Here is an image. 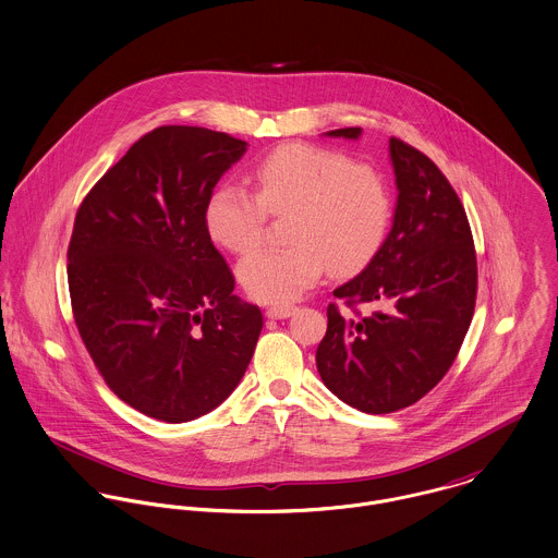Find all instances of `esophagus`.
<instances>
[{"label": "esophagus", "instance_id": "esophagus-1", "mask_svg": "<svg viewBox=\"0 0 558 558\" xmlns=\"http://www.w3.org/2000/svg\"><path fill=\"white\" fill-rule=\"evenodd\" d=\"M292 314H296L294 305H272L266 310V316L270 319L290 318Z\"/></svg>", "mask_w": 558, "mask_h": 558}]
</instances>
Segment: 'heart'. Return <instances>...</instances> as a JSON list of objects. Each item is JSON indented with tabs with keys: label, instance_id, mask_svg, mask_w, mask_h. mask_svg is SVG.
I'll return each mask as SVG.
<instances>
[{
	"label": "heart",
	"instance_id": "1",
	"mask_svg": "<svg viewBox=\"0 0 558 558\" xmlns=\"http://www.w3.org/2000/svg\"><path fill=\"white\" fill-rule=\"evenodd\" d=\"M255 193L221 182L208 197L210 236L232 253L255 248L270 217H290L288 248H262L240 262L244 290L262 303H288L332 275L363 268L393 219L387 182L372 167L316 144H288L255 162Z\"/></svg>",
	"mask_w": 558,
	"mask_h": 558
}]
</instances>
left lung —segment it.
<instances>
[{
  "instance_id": "8db88e82",
  "label": "left lung",
  "mask_w": 558,
  "mask_h": 558,
  "mask_svg": "<svg viewBox=\"0 0 558 558\" xmlns=\"http://www.w3.org/2000/svg\"><path fill=\"white\" fill-rule=\"evenodd\" d=\"M359 140L361 129L328 131ZM393 228L361 275L332 294L316 352L322 383L345 403L387 414L427 396L453 365L477 301V253L466 210L436 162L391 137ZM361 302L384 310L363 317Z\"/></svg>"
}]
</instances>
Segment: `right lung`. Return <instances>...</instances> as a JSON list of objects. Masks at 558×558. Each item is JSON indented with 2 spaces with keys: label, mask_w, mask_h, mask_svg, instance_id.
<instances>
[{
  "label": "right lung",
  "mask_w": 558,
  "mask_h": 558,
  "mask_svg": "<svg viewBox=\"0 0 558 558\" xmlns=\"http://www.w3.org/2000/svg\"><path fill=\"white\" fill-rule=\"evenodd\" d=\"M246 142L202 126H159L81 202L69 290L105 385L165 423L197 418L239 387L264 318L234 294L206 204Z\"/></svg>",
  "instance_id": "1"
}]
</instances>
